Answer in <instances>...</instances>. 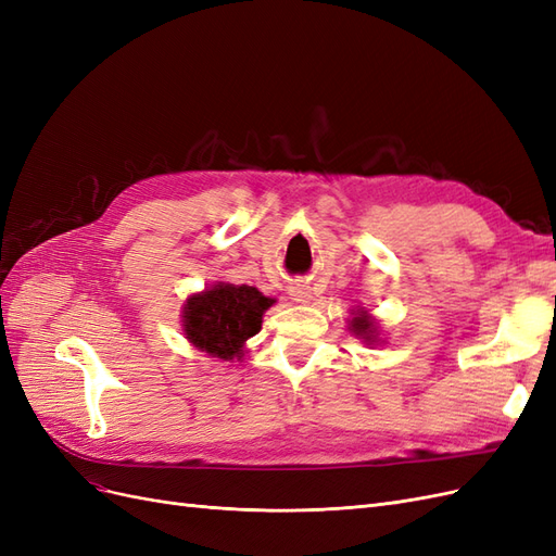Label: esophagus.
I'll return each instance as SVG.
<instances>
[{"label": "esophagus", "mask_w": 556, "mask_h": 556, "mask_svg": "<svg viewBox=\"0 0 556 556\" xmlns=\"http://www.w3.org/2000/svg\"><path fill=\"white\" fill-rule=\"evenodd\" d=\"M290 296H292V301H296V304H308L311 290L306 288V285H292Z\"/></svg>", "instance_id": "obj_1"}]
</instances>
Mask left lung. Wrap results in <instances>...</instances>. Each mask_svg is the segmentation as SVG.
<instances>
[{
    "mask_svg": "<svg viewBox=\"0 0 556 556\" xmlns=\"http://www.w3.org/2000/svg\"><path fill=\"white\" fill-rule=\"evenodd\" d=\"M348 331H350L352 336H357V339H359L362 343H366L368 348L382 345V343H384L380 323H378V319H376L371 313H368L366 308H352L350 319H348Z\"/></svg>",
    "mask_w": 556,
    "mask_h": 556,
    "instance_id": "8db88e82",
    "label": "left lung"
}]
</instances>
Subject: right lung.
Returning a JSON list of instances; mask_svg holds the SVG:
<instances>
[{"instance_id":"obj_1","label":"right lung","mask_w":556,"mask_h":556,"mask_svg":"<svg viewBox=\"0 0 556 556\" xmlns=\"http://www.w3.org/2000/svg\"><path fill=\"white\" fill-rule=\"evenodd\" d=\"M276 299L250 285L217 280L211 288L185 299L180 323L192 348L223 362L243 359L245 341L262 329L264 313Z\"/></svg>"}]
</instances>
